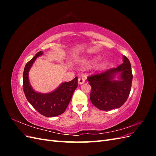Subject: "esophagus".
Here are the masks:
<instances>
[{"instance_id": "obj_1", "label": "esophagus", "mask_w": 156, "mask_h": 156, "mask_svg": "<svg viewBox=\"0 0 156 156\" xmlns=\"http://www.w3.org/2000/svg\"><path fill=\"white\" fill-rule=\"evenodd\" d=\"M84 81H85V78H84V76H81V77H79L78 83H79V84H82L83 83H84Z\"/></svg>"}]
</instances>
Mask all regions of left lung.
Segmentation results:
<instances>
[{"label":"left lung","mask_w":156,"mask_h":156,"mask_svg":"<svg viewBox=\"0 0 156 156\" xmlns=\"http://www.w3.org/2000/svg\"><path fill=\"white\" fill-rule=\"evenodd\" d=\"M119 67L90 75L87 77L92 87L90 99L92 104L101 111H111L120 107L126 101L131 88L133 74L129 60L126 56ZM120 73L119 81L112 80Z\"/></svg>","instance_id":"1"}]
</instances>
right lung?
<instances>
[{"label":"right lung","instance_id":"right-lung-1","mask_svg":"<svg viewBox=\"0 0 156 156\" xmlns=\"http://www.w3.org/2000/svg\"><path fill=\"white\" fill-rule=\"evenodd\" d=\"M43 54L40 51L25 65L23 72V91L30 105L40 114L46 117L60 115L65 111L72 99L75 90L78 86L77 77L69 82H66L53 92L40 94L36 92L30 86L29 81V72L37 56Z\"/></svg>","mask_w":156,"mask_h":156}]
</instances>
